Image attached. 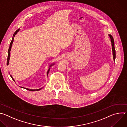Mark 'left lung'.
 I'll return each instance as SVG.
<instances>
[{"label":"left lung","instance_id":"8db88e82","mask_svg":"<svg viewBox=\"0 0 127 127\" xmlns=\"http://www.w3.org/2000/svg\"><path fill=\"white\" fill-rule=\"evenodd\" d=\"M108 36H109L110 39H111V41L112 43V51H113V58H114V61H115L116 59V50L115 48V43H114V40L113 39V37H112V35L111 34H108Z\"/></svg>","mask_w":127,"mask_h":127}]
</instances>
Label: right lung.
<instances>
[{"instance_id":"add662e5","label":"right lung","mask_w":127,"mask_h":127,"mask_svg":"<svg viewBox=\"0 0 127 127\" xmlns=\"http://www.w3.org/2000/svg\"><path fill=\"white\" fill-rule=\"evenodd\" d=\"M19 31H20V29H18L17 30H16V31L14 33V34H13V37H12V38L11 41V42H10V43L9 47V49H8V56H7V65L9 64V59H10V50H11V47H12V45L13 42L14 37H15V35L17 33V32H19ZM54 64H55V63H53L52 64H51V65H50L49 66V68L48 69V71H47V75H48V73H49V71H50V67H51L52 65H53ZM10 77L12 78V79H13V80L14 81V79H13V78H12V76H11V75H10ZM21 87L23 88H25V89H26L27 90H30V91H32V92H33V91H38V90H40L42 89L43 88V87H42V88H39V89H31L27 88H25V87Z\"/></svg>"}]
</instances>
